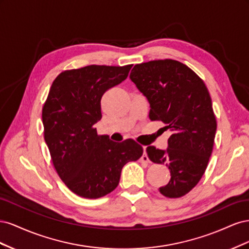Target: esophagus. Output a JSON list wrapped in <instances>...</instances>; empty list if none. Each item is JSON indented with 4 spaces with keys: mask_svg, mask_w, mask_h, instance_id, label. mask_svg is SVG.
<instances>
[{
    "mask_svg": "<svg viewBox=\"0 0 249 249\" xmlns=\"http://www.w3.org/2000/svg\"><path fill=\"white\" fill-rule=\"evenodd\" d=\"M140 160H141L142 162H148V161H149L148 157H147V155H146V146H143V155H142Z\"/></svg>",
    "mask_w": 249,
    "mask_h": 249,
    "instance_id": "34e87169",
    "label": "esophagus"
}]
</instances>
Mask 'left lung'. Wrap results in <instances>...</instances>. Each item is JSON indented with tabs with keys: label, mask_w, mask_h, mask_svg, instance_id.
<instances>
[{
	"label": "left lung",
	"mask_w": 249,
	"mask_h": 249,
	"mask_svg": "<svg viewBox=\"0 0 249 249\" xmlns=\"http://www.w3.org/2000/svg\"><path fill=\"white\" fill-rule=\"evenodd\" d=\"M130 78L146 96L149 119L172 132L166 150L146 148L150 161L170 171L169 183L159 191L182 197L199 182L213 150L217 123L208 88L191 69L171 59L136 64Z\"/></svg>",
	"instance_id": "left-lung-1"
}]
</instances>
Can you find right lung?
Wrapping results in <instances>:
<instances>
[{"label":"right lung","mask_w":249,"mask_h":249,"mask_svg":"<svg viewBox=\"0 0 249 249\" xmlns=\"http://www.w3.org/2000/svg\"><path fill=\"white\" fill-rule=\"evenodd\" d=\"M132 66L64 71L53 82L43 105L44 140L53 164L67 188L81 197L100 198L112 192L124 165L143 154L135 140L111 141L94 127L102 118L103 94L124 81Z\"/></svg>","instance_id":"1"}]
</instances>
